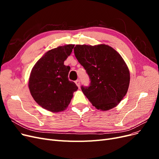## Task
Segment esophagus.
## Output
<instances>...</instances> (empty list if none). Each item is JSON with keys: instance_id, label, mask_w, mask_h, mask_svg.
I'll return each mask as SVG.
<instances>
[{"instance_id": "34e87169", "label": "esophagus", "mask_w": 159, "mask_h": 159, "mask_svg": "<svg viewBox=\"0 0 159 159\" xmlns=\"http://www.w3.org/2000/svg\"><path fill=\"white\" fill-rule=\"evenodd\" d=\"M75 83L77 85V86H78V88H80V80H77L76 81H75Z\"/></svg>"}]
</instances>
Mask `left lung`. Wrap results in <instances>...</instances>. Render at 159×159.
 Wrapping results in <instances>:
<instances>
[{
	"instance_id": "obj_1",
	"label": "left lung",
	"mask_w": 159,
	"mask_h": 159,
	"mask_svg": "<svg viewBox=\"0 0 159 159\" xmlns=\"http://www.w3.org/2000/svg\"><path fill=\"white\" fill-rule=\"evenodd\" d=\"M74 54L91 81L88 87L81 88L86 98L98 109L116 107L125 96L130 82L129 70L121 55L105 44L76 45Z\"/></svg>"
}]
</instances>
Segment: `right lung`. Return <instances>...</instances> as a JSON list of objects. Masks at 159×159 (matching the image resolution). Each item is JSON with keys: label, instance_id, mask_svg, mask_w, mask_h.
Segmentation results:
<instances>
[{"label": "right lung", "instance_id": "right-lung-1", "mask_svg": "<svg viewBox=\"0 0 159 159\" xmlns=\"http://www.w3.org/2000/svg\"><path fill=\"white\" fill-rule=\"evenodd\" d=\"M74 47V44H68L47 52L30 72L28 88L32 98L40 106L53 113L68 107L78 89L68 80L70 67L64 65Z\"/></svg>", "mask_w": 159, "mask_h": 159}]
</instances>
